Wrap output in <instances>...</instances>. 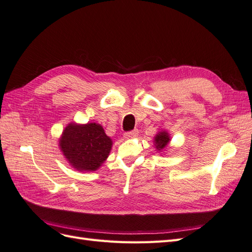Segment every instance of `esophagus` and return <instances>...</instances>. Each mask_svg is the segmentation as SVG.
Segmentation results:
<instances>
[{
    "label": "esophagus",
    "mask_w": 252,
    "mask_h": 252,
    "mask_svg": "<svg viewBox=\"0 0 252 252\" xmlns=\"http://www.w3.org/2000/svg\"><path fill=\"white\" fill-rule=\"evenodd\" d=\"M138 134H139L138 129H134V130L125 132V133H124V136H125L126 139H133V138H135V136H138Z\"/></svg>",
    "instance_id": "esophagus-1"
}]
</instances>
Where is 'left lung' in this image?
I'll use <instances>...</instances> for the list:
<instances>
[{
  "label": "left lung",
  "mask_w": 252,
  "mask_h": 252,
  "mask_svg": "<svg viewBox=\"0 0 252 252\" xmlns=\"http://www.w3.org/2000/svg\"><path fill=\"white\" fill-rule=\"evenodd\" d=\"M169 135H168V133L167 132H165V131H162V132H159V133H158L157 135H156V138H155V145H156V147H157V149L158 150H162L164 147H166V145L168 144V142H169Z\"/></svg>",
  "instance_id": "left-lung-1"
}]
</instances>
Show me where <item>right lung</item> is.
Wrapping results in <instances>:
<instances>
[{
    "label": "right lung",
    "instance_id": "1",
    "mask_svg": "<svg viewBox=\"0 0 252 252\" xmlns=\"http://www.w3.org/2000/svg\"><path fill=\"white\" fill-rule=\"evenodd\" d=\"M111 139L106 135L101 125L69 124L60 141L61 150L78 170L94 171L107 157L111 149Z\"/></svg>",
    "mask_w": 252,
    "mask_h": 252
}]
</instances>
